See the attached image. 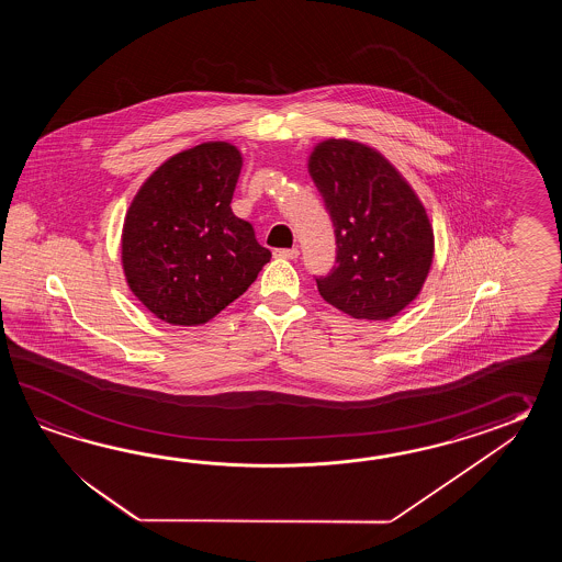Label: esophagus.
I'll use <instances>...</instances> for the list:
<instances>
[{"instance_id":"esophagus-1","label":"esophagus","mask_w":562,"mask_h":562,"mask_svg":"<svg viewBox=\"0 0 562 562\" xmlns=\"http://www.w3.org/2000/svg\"><path fill=\"white\" fill-rule=\"evenodd\" d=\"M276 257H281V259H297L299 249L297 247H293V249H276Z\"/></svg>"}]
</instances>
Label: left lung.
Instances as JSON below:
<instances>
[{"label": "left lung", "mask_w": 562, "mask_h": 562, "mask_svg": "<svg viewBox=\"0 0 562 562\" xmlns=\"http://www.w3.org/2000/svg\"><path fill=\"white\" fill-rule=\"evenodd\" d=\"M310 175L337 243V265L315 277L319 295L356 319L394 317L430 271L434 233L424 204L380 153L353 140L317 144Z\"/></svg>", "instance_id": "8db88e82"}]
</instances>
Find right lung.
<instances>
[{
    "mask_svg": "<svg viewBox=\"0 0 562 562\" xmlns=\"http://www.w3.org/2000/svg\"><path fill=\"white\" fill-rule=\"evenodd\" d=\"M243 158L204 143L168 158L140 187L122 228L132 293L158 319L201 325L240 297L269 263L251 223L231 211Z\"/></svg>",
    "mask_w": 562,
    "mask_h": 562,
    "instance_id": "right-lung-1",
    "label": "right lung"
}]
</instances>
